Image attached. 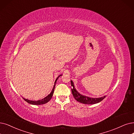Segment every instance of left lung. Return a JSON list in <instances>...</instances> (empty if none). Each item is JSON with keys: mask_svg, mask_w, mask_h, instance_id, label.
<instances>
[{"mask_svg": "<svg viewBox=\"0 0 134 134\" xmlns=\"http://www.w3.org/2000/svg\"><path fill=\"white\" fill-rule=\"evenodd\" d=\"M71 85L72 86L71 88V92L72 95L74 96V98L77 101L79 102L83 103V104H96L100 102V101L102 100L106 96H103L102 97L99 98H91L87 97V96H85L82 95L77 92V91L75 89L74 85V82L71 80Z\"/></svg>", "mask_w": 134, "mask_h": 134, "instance_id": "8db88e82", "label": "left lung"}]
</instances>
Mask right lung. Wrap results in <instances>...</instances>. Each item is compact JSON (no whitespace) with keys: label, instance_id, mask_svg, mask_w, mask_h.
<instances>
[{"label":"right lung","instance_id":"obj_1","mask_svg":"<svg viewBox=\"0 0 134 134\" xmlns=\"http://www.w3.org/2000/svg\"><path fill=\"white\" fill-rule=\"evenodd\" d=\"M62 76V75H60L55 80V82H54V86H53V88L51 92L46 97H45L44 98H42L41 99H40V100H30V99H26V98H24V99L27 102L29 103V104H32V105H42V104H45V103H47V102H48L51 100V99L52 98V96L53 95V93H54V88H55V85H56V83H57V81L58 80V79L59 77L60 76Z\"/></svg>","mask_w":134,"mask_h":134}]
</instances>
